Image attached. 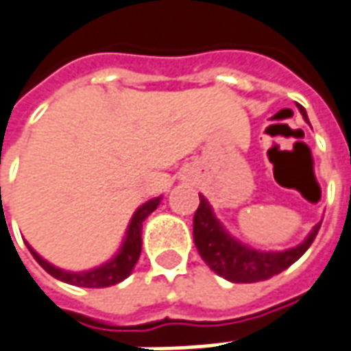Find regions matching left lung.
<instances>
[{
    "mask_svg": "<svg viewBox=\"0 0 351 351\" xmlns=\"http://www.w3.org/2000/svg\"><path fill=\"white\" fill-rule=\"evenodd\" d=\"M308 121L306 110L298 106ZM310 123V121H308ZM321 224H315L302 243L285 251H261L241 243L222 226L210 203L199 193V207L193 215V243L201 258L220 278L232 283H256L274 278L295 264L313 243Z\"/></svg>",
    "mask_w": 351,
    "mask_h": 351,
    "instance_id": "left-lung-1",
    "label": "left lung"
}]
</instances>
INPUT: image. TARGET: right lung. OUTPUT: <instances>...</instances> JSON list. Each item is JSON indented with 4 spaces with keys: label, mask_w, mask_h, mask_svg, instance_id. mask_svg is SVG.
<instances>
[{
    "label": "right lung",
    "mask_w": 351,
    "mask_h": 351,
    "mask_svg": "<svg viewBox=\"0 0 351 351\" xmlns=\"http://www.w3.org/2000/svg\"><path fill=\"white\" fill-rule=\"evenodd\" d=\"M161 199H163L161 195L154 197V199L142 203L141 207L134 210L133 218H131V222L127 226V232H125L123 243L119 247V251L110 261L100 264L97 268L85 269V271H68V269L56 268L51 262L45 261L43 256H39L38 252L32 249L28 241H26V247L30 249L32 256L38 261L41 268L45 269L47 274H51L53 278L60 279L64 283H70V285L75 287H93V289L95 287L116 285V283L131 276L134 264L138 262V256H141L142 251V222L148 218V215H152L154 210L158 209Z\"/></svg>",
    "instance_id": "1"
}]
</instances>
